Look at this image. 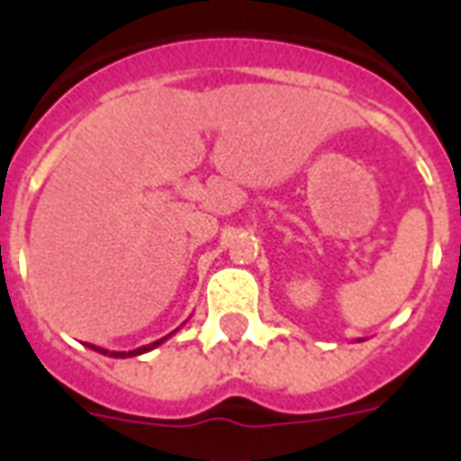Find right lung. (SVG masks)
Wrapping results in <instances>:
<instances>
[{"label":"right lung","mask_w":461,"mask_h":461,"mask_svg":"<svg viewBox=\"0 0 461 461\" xmlns=\"http://www.w3.org/2000/svg\"><path fill=\"white\" fill-rule=\"evenodd\" d=\"M172 336V333H170ZM170 336H165V339L155 340V343H150V346H142L138 348V350H128V353H118V350H105V348H98V346H91L94 350H98V353H104V356H111V357H132V356H140V353H148V350H152V348H158L160 343H165V340L170 339Z\"/></svg>","instance_id":"1"}]
</instances>
